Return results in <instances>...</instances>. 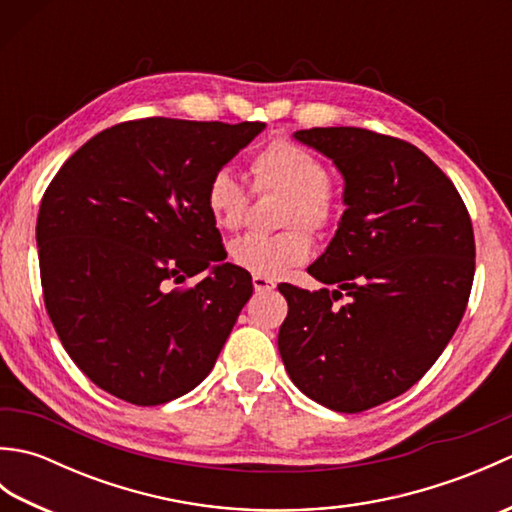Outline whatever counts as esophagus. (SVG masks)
I'll list each match as a JSON object with an SVG mask.
<instances>
[{"label":"esophagus","instance_id":"esophagus-1","mask_svg":"<svg viewBox=\"0 0 512 512\" xmlns=\"http://www.w3.org/2000/svg\"><path fill=\"white\" fill-rule=\"evenodd\" d=\"M253 288H255V292H273V290L277 288V284H275L273 279L255 275V277H253Z\"/></svg>","mask_w":512,"mask_h":512}]
</instances>
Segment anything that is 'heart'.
<instances>
[{
	"instance_id": "1",
	"label": "heart",
	"mask_w": 512,
	"mask_h": 512,
	"mask_svg": "<svg viewBox=\"0 0 512 512\" xmlns=\"http://www.w3.org/2000/svg\"><path fill=\"white\" fill-rule=\"evenodd\" d=\"M250 176L257 193H286L281 226L290 228L277 235L237 237L228 246V257L250 275L275 279L310 257L307 227L314 233H328L339 220L341 189L314 151L286 138H277L257 151L250 160ZM204 202L217 228L237 231L244 224L250 193L244 180L224 167L206 184Z\"/></svg>"
}]
</instances>
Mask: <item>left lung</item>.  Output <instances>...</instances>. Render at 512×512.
<instances>
[{"label":"left lung","instance_id":"left-lung-1","mask_svg":"<svg viewBox=\"0 0 512 512\" xmlns=\"http://www.w3.org/2000/svg\"><path fill=\"white\" fill-rule=\"evenodd\" d=\"M295 138L341 171L347 209L308 268L336 290L279 286V354L308 398L358 413L416 385L458 330L475 275L471 217L442 169L405 140L361 127ZM343 294L351 301L334 307Z\"/></svg>","mask_w":512,"mask_h":512}]
</instances>
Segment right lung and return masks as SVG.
I'll return each mask as SVG.
<instances>
[{
	"label": "right lung",
	"mask_w": 512,
	"mask_h": 512,
	"mask_svg": "<svg viewBox=\"0 0 512 512\" xmlns=\"http://www.w3.org/2000/svg\"><path fill=\"white\" fill-rule=\"evenodd\" d=\"M266 123L140 118L103 129L63 162L37 217L41 288L76 367L140 407L209 376L253 295L204 193ZM195 287L176 289L189 276Z\"/></svg>",
	"instance_id": "obj_1"
}]
</instances>
